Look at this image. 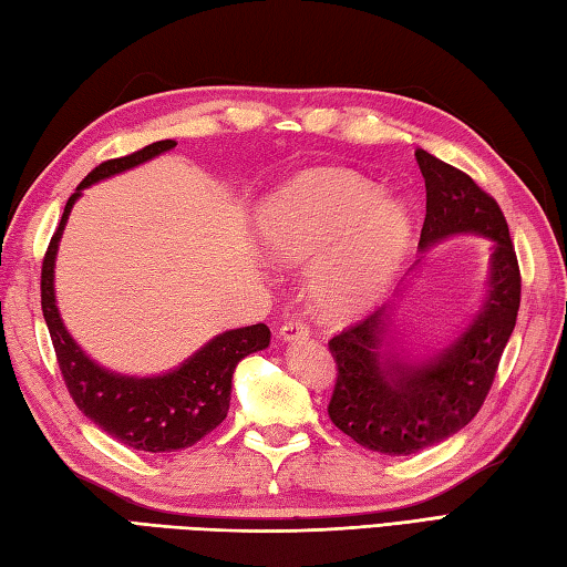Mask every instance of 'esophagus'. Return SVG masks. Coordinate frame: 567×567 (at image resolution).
<instances>
[{
	"label": "esophagus",
	"mask_w": 567,
	"mask_h": 567,
	"mask_svg": "<svg viewBox=\"0 0 567 567\" xmlns=\"http://www.w3.org/2000/svg\"><path fill=\"white\" fill-rule=\"evenodd\" d=\"M279 332H281V340H284V342H300V340H308V334H310V330H308L306 322H303V320H298V318H286Z\"/></svg>",
	"instance_id": "34e87169"
}]
</instances>
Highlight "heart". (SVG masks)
Listing matches in <instances>:
<instances>
[{
  "label": "heart",
  "mask_w": 567,
  "mask_h": 567,
  "mask_svg": "<svg viewBox=\"0 0 567 567\" xmlns=\"http://www.w3.org/2000/svg\"><path fill=\"white\" fill-rule=\"evenodd\" d=\"M254 233L281 267L312 264L310 298L330 322L369 313L409 257L411 217L399 200L340 168H308L271 190Z\"/></svg>",
  "instance_id": "heart-1"
}]
</instances>
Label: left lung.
<instances>
[{
	"mask_svg": "<svg viewBox=\"0 0 567 567\" xmlns=\"http://www.w3.org/2000/svg\"><path fill=\"white\" fill-rule=\"evenodd\" d=\"M425 178V223L419 247L425 251L447 237L480 235L492 241L489 279L477 316L457 338L425 360L411 362L386 342L391 310L342 330L328 342L338 362L330 421L374 453L413 455L465 429L482 409L509 342L522 274L502 207L467 173L415 148ZM421 267V259L411 271ZM403 296V293H399Z\"/></svg>",
	"mask_w": 567,
	"mask_h": 567,
	"instance_id": "obj_1",
	"label": "left lung"
}]
</instances>
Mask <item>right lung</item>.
I'll return each instance as SVG.
<instances>
[{"label": "right lung", "mask_w": 567, "mask_h": 567, "mask_svg": "<svg viewBox=\"0 0 567 567\" xmlns=\"http://www.w3.org/2000/svg\"><path fill=\"white\" fill-rule=\"evenodd\" d=\"M173 146L176 142H171V138L154 142L144 146L142 152L110 158L92 168L78 190L68 198L61 225L51 237L49 249H45L41 269V310L51 332L58 367H61L63 381L75 406L114 441L134 450H144V453H173V450L195 445L200 437L215 431L227 419L235 367L247 354L269 348L271 340L269 328L257 322V326L217 334L166 374L126 377L92 362L71 338V332L65 330L55 306L53 269L58 241H61L75 200L92 183L130 171Z\"/></svg>", "instance_id": "right-lung-1"}]
</instances>
